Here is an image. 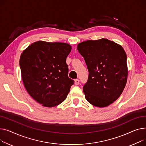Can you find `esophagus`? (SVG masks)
<instances>
[{"label": "esophagus", "instance_id": "esophagus-1", "mask_svg": "<svg viewBox=\"0 0 146 146\" xmlns=\"http://www.w3.org/2000/svg\"><path fill=\"white\" fill-rule=\"evenodd\" d=\"M79 84H80V80H78V79L75 80V85H79Z\"/></svg>", "mask_w": 146, "mask_h": 146}]
</instances>
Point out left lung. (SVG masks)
<instances>
[{"instance_id": "1", "label": "left lung", "mask_w": 146, "mask_h": 146, "mask_svg": "<svg viewBox=\"0 0 146 146\" xmlns=\"http://www.w3.org/2000/svg\"><path fill=\"white\" fill-rule=\"evenodd\" d=\"M77 49L89 72L83 91L85 99L97 107H107L122 94L127 83V55L123 47L107 39L80 43Z\"/></svg>"}]
</instances>
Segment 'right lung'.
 Returning a JSON list of instances; mask_svg holds the SVG:
<instances>
[{
    "mask_svg": "<svg viewBox=\"0 0 146 146\" xmlns=\"http://www.w3.org/2000/svg\"><path fill=\"white\" fill-rule=\"evenodd\" d=\"M71 49L66 43L39 40L22 53L19 65L23 85L42 106L52 107L61 104L74 84L68 77L66 63Z\"/></svg>",
    "mask_w": 146,
    "mask_h": 146,
    "instance_id": "right-lung-1",
    "label": "right lung"
}]
</instances>
